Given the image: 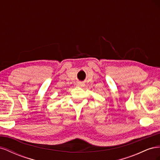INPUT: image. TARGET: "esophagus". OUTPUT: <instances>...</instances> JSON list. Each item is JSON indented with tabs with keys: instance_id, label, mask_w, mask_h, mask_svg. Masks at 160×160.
Here are the masks:
<instances>
[{
	"instance_id": "obj_1",
	"label": "esophagus",
	"mask_w": 160,
	"mask_h": 160,
	"mask_svg": "<svg viewBox=\"0 0 160 160\" xmlns=\"http://www.w3.org/2000/svg\"><path fill=\"white\" fill-rule=\"evenodd\" d=\"M85 84L84 83H83V82H78L77 83V86L78 87H80V88H83V87H84Z\"/></svg>"
}]
</instances>
